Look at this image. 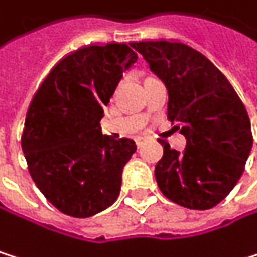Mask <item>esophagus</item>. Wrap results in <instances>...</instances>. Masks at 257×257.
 Instances as JSON below:
<instances>
[{
  "label": "esophagus",
  "instance_id": "1",
  "mask_svg": "<svg viewBox=\"0 0 257 257\" xmlns=\"http://www.w3.org/2000/svg\"><path fill=\"white\" fill-rule=\"evenodd\" d=\"M136 143H137V146H142V143H143V137H137V139H136Z\"/></svg>",
  "mask_w": 257,
  "mask_h": 257
}]
</instances>
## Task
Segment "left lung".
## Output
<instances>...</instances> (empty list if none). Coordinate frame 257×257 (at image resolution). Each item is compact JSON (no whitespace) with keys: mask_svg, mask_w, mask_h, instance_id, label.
<instances>
[{"mask_svg":"<svg viewBox=\"0 0 257 257\" xmlns=\"http://www.w3.org/2000/svg\"><path fill=\"white\" fill-rule=\"evenodd\" d=\"M133 47L168 88V118L181 124L183 152L168 142L155 178L168 199L192 210L219 204L239 181L253 145L250 117L225 74L180 41H142ZM180 127V126H178Z\"/></svg>","mask_w":257,"mask_h":257,"instance_id":"left-lung-1","label":"left lung"}]
</instances>
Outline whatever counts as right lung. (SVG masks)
Returning <instances> with one entry per match:
<instances>
[{
	"label": "right lung",
	"instance_id": "right-lung-1",
	"mask_svg": "<svg viewBox=\"0 0 257 257\" xmlns=\"http://www.w3.org/2000/svg\"><path fill=\"white\" fill-rule=\"evenodd\" d=\"M137 58L133 44L82 47L54 65L29 106L21 137L29 172L68 216H93L120 193L123 168L137 146L131 139L103 136L100 120Z\"/></svg>",
	"mask_w": 257,
	"mask_h": 257
}]
</instances>
